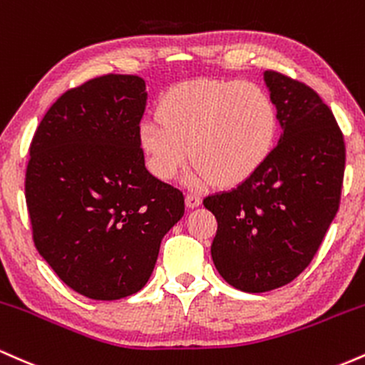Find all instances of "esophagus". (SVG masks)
I'll use <instances>...</instances> for the list:
<instances>
[{"label": "esophagus", "instance_id": "34e87169", "mask_svg": "<svg viewBox=\"0 0 365 365\" xmlns=\"http://www.w3.org/2000/svg\"><path fill=\"white\" fill-rule=\"evenodd\" d=\"M198 205H202V198L198 195H186V207L187 208H196Z\"/></svg>", "mask_w": 365, "mask_h": 365}]
</instances>
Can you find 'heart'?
<instances>
[{"label": "heart", "instance_id": "obj_1", "mask_svg": "<svg viewBox=\"0 0 365 365\" xmlns=\"http://www.w3.org/2000/svg\"><path fill=\"white\" fill-rule=\"evenodd\" d=\"M158 118L138 128L139 148L155 178L169 181L195 160L186 181L231 187L264 165L277 136V110L260 86L198 79L170 88L157 106Z\"/></svg>", "mask_w": 365, "mask_h": 365}]
</instances>
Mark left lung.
I'll list each match as a JSON object with an SVG mask.
<instances>
[{
	"label": "left lung",
	"mask_w": 365,
	"mask_h": 365,
	"mask_svg": "<svg viewBox=\"0 0 365 365\" xmlns=\"http://www.w3.org/2000/svg\"><path fill=\"white\" fill-rule=\"evenodd\" d=\"M281 138L252 178L203 200L217 219L212 260L236 289L264 293L305 271L341 198L345 141L312 88L265 71Z\"/></svg>",
	"instance_id": "1"
}]
</instances>
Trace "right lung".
<instances>
[{
    "instance_id": "obj_1",
    "label": "right lung",
    "mask_w": 365,
    "mask_h": 365,
    "mask_svg": "<svg viewBox=\"0 0 365 365\" xmlns=\"http://www.w3.org/2000/svg\"><path fill=\"white\" fill-rule=\"evenodd\" d=\"M145 81L106 73L65 91L32 138L26 202L32 240L73 292L118 300L150 279L182 191L145 167Z\"/></svg>"
}]
</instances>
